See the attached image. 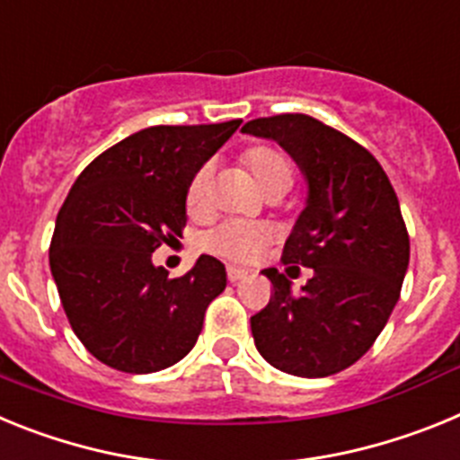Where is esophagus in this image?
<instances>
[{"label":"esophagus","instance_id":"1","mask_svg":"<svg viewBox=\"0 0 460 460\" xmlns=\"http://www.w3.org/2000/svg\"><path fill=\"white\" fill-rule=\"evenodd\" d=\"M249 276V270H242V267H234V265H227V279L233 280V283H239Z\"/></svg>","mask_w":460,"mask_h":460}]
</instances>
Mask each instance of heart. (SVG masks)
I'll list each match as a JSON object with an SVG mask.
<instances>
[{
	"label": "heart",
	"mask_w": 460,
	"mask_h": 460,
	"mask_svg": "<svg viewBox=\"0 0 460 460\" xmlns=\"http://www.w3.org/2000/svg\"><path fill=\"white\" fill-rule=\"evenodd\" d=\"M243 168L249 170L258 189L265 195L288 193L292 186V165L288 156L276 147H251L242 154ZM209 207V170L202 168L193 174L189 190H186V209L193 217L205 214ZM271 234L265 226L258 223L226 221L211 227L202 237V249L214 255L249 262L270 243Z\"/></svg>",
	"instance_id": "b5f03b06"
}]
</instances>
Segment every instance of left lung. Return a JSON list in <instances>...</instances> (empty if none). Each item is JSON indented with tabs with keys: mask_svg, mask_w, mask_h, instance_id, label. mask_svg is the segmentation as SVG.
Segmentation results:
<instances>
[{
	"mask_svg": "<svg viewBox=\"0 0 460 460\" xmlns=\"http://www.w3.org/2000/svg\"><path fill=\"white\" fill-rule=\"evenodd\" d=\"M242 133L279 142L302 170L306 205L283 262L313 270L302 295L262 271L274 296L251 318L255 348L290 376H334L367 355L401 295L410 239L398 198L371 152L313 117H260Z\"/></svg>",
	"mask_w": 460,
	"mask_h": 460,
	"instance_id": "1",
	"label": "left lung"
}]
</instances>
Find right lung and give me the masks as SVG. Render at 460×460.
Instances as JSON below:
<instances>
[{"label":"right lung","mask_w":460,"mask_h":460,"mask_svg":"<svg viewBox=\"0 0 460 460\" xmlns=\"http://www.w3.org/2000/svg\"><path fill=\"white\" fill-rule=\"evenodd\" d=\"M239 124L142 128L93 158L68 190L50 271L73 332L105 367L156 373L193 350L207 306L226 290V267L200 255L168 279L152 253L180 237L193 174Z\"/></svg>","instance_id":"right-lung-1"}]
</instances>
